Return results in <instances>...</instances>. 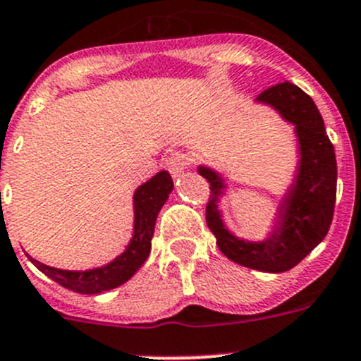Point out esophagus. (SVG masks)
I'll use <instances>...</instances> for the list:
<instances>
[{"mask_svg":"<svg viewBox=\"0 0 361 361\" xmlns=\"http://www.w3.org/2000/svg\"><path fill=\"white\" fill-rule=\"evenodd\" d=\"M190 162H192L190 155L183 154V152H174V154H171L169 157H167L166 166L167 169H169V173L176 176V174L183 173V171L190 166Z\"/></svg>","mask_w":361,"mask_h":361,"instance_id":"obj_1","label":"esophagus"}]
</instances>
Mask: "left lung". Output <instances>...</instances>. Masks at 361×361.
I'll return each mask as SVG.
<instances>
[{"label": "left lung", "instance_id": "1", "mask_svg": "<svg viewBox=\"0 0 361 361\" xmlns=\"http://www.w3.org/2000/svg\"><path fill=\"white\" fill-rule=\"evenodd\" d=\"M295 123L300 141L297 185L281 207L278 231L262 245L235 239L221 224L216 201L221 194L220 176L206 167L199 173L209 181L206 224L221 253L232 262L262 272H285L304 260L329 234L337 195V162L322 115L311 96L290 82L276 83L258 96Z\"/></svg>", "mask_w": 361, "mask_h": 361}]
</instances>
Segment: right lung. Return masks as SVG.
I'll return each instance as SVG.
<instances>
[{"instance_id":"right-lung-1","label":"right lung","mask_w":361,"mask_h":361,"mask_svg":"<svg viewBox=\"0 0 361 361\" xmlns=\"http://www.w3.org/2000/svg\"><path fill=\"white\" fill-rule=\"evenodd\" d=\"M171 190H173V178L169 176L167 171H160L150 181L137 188L136 194H134V214H136V218H134L133 241H130L129 248L123 251L118 258H115L111 264L104 265V267L85 272H73L49 267V265L42 264V262L35 260L27 255L29 260L43 274L76 293L92 295L116 288V286L123 285L127 279L133 278L134 272L145 264L147 257L150 255L155 220H157L160 207L169 197Z\"/></svg>"}]
</instances>
